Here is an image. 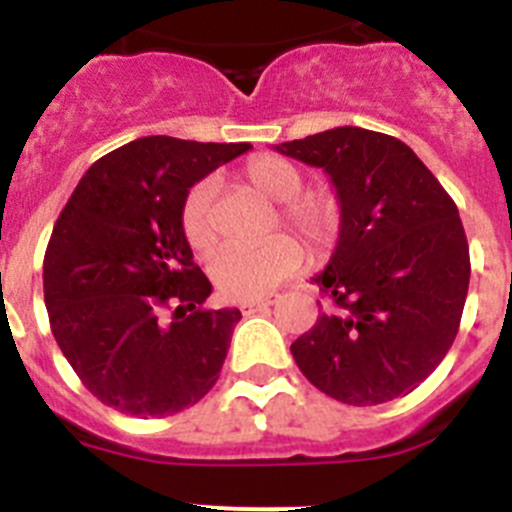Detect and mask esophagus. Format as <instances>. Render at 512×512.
<instances>
[{"mask_svg":"<svg viewBox=\"0 0 512 512\" xmlns=\"http://www.w3.org/2000/svg\"><path fill=\"white\" fill-rule=\"evenodd\" d=\"M277 302V295H269V297H261V300H246L241 302V312L243 315H253V312H261L266 307H271Z\"/></svg>","mask_w":512,"mask_h":512,"instance_id":"esophagus-1","label":"esophagus"}]
</instances>
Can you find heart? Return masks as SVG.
Here are the masks:
<instances>
[{
  "instance_id": "1",
  "label": "heart",
  "mask_w": 512,
  "mask_h": 512,
  "mask_svg": "<svg viewBox=\"0 0 512 512\" xmlns=\"http://www.w3.org/2000/svg\"><path fill=\"white\" fill-rule=\"evenodd\" d=\"M243 176L253 189L279 202V217L295 230L307 248L323 253L338 230L336 205L323 194H300L302 174L295 164L279 156H253L243 166ZM215 182L200 179L184 197L182 233L194 251H210L217 241ZM302 264V251L289 235H274L261 246H225L210 264L217 292L230 300H256L269 295Z\"/></svg>"
}]
</instances>
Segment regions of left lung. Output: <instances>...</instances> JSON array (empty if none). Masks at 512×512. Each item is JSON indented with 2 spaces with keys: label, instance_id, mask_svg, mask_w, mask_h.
I'll list each match as a JSON object with an SVG mask.
<instances>
[{
  "label": "left lung",
  "instance_id": "obj_1",
  "mask_svg": "<svg viewBox=\"0 0 512 512\" xmlns=\"http://www.w3.org/2000/svg\"><path fill=\"white\" fill-rule=\"evenodd\" d=\"M274 151L323 169L341 205L338 246L312 279L328 305L292 343L300 372L359 408L408 395L449 354L467 300L454 200L413 148L374 130L346 125Z\"/></svg>",
  "mask_w": 512,
  "mask_h": 512
}]
</instances>
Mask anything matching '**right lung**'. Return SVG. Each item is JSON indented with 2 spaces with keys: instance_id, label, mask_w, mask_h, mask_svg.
Segmentation results:
<instances>
[{
  "instance_id": "add662e5",
  "label": "right lung",
  "mask_w": 512,
  "mask_h": 512,
  "mask_svg": "<svg viewBox=\"0 0 512 512\" xmlns=\"http://www.w3.org/2000/svg\"><path fill=\"white\" fill-rule=\"evenodd\" d=\"M248 148L130 140L94 161L63 207L43 261L45 307L58 348L104 405L166 418L220 377L241 310L205 307L212 284L192 261L182 205Z\"/></svg>"
}]
</instances>
